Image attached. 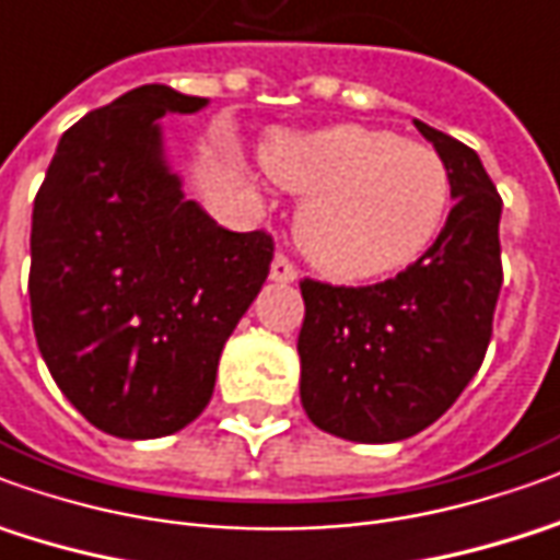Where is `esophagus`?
Listing matches in <instances>:
<instances>
[{
    "label": "esophagus",
    "mask_w": 560,
    "mask_h": 560,
    "mask_svg": "<svg viewBox=\"0 0 560 560\" xmlns=\"http://www.w3.org/2000/svg\"><path fill=\"white\" fill-rule=\"evenodd\" d=\"M271 280L273 283H295L299 280V271H295V265L289 261L283 253H277L271 261Z\"/></svg>",
    "instance_id": "obj_1"
}]
</instances>
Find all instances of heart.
<instances>
[{
	"label": "heart",
	"instance_id": "obj_1",
	"mask_svg": "<svg viewBox=\"0 0 560 560\" xmlns=\"http://www.w3.org/2000/svg\"><path fill=\"white\" fill-rule=\"evenodd\" d=\"M273 183L304 198L295 241L335 280L399 271L439 237L451 203V173L423 142L390 130L335 125L273 137L261 149Z\"/></svg>",
	"mask_w": 560,
	"mask_h": 560
}]
</instances>
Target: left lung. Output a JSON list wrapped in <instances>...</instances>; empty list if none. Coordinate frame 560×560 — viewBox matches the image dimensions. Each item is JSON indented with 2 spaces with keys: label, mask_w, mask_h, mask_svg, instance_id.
<instances>
[{
  "label": "left lung",
  "mask_w": 560,
  "mask_h": 560,
  "mask_svg": "<svg viewBox=\"0 0 560 560\" xmlns=\"http://www.w3.org/2000/svg\"><path fill=\"white\" fill-rule=\"evenodd\" d=\"M451 173L445 229L423 256L375 287L302 280V405L350 442H399L448 411L491 345L503 287V200L479 155L415 121Z\"/></svg>",
  "instance_id": "8db88e82"
}]
</instances>
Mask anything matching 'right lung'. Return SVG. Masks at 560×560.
Instances as JSON below:
<instances>
[{"label":"right lung","mask_w":560,"mask_h":560,"mask_svg":"<svg viewBox=\"0 0 560 560\" xmlns=\"http://www.w3.org/2000/svg\"><path fill=\"white\" fill-rule=\"evenodd\" d=\"M142 84L60 137L33 203L30 307L42 360L103 433L158 439L207 408L222 347L271 271L265 231L215 225L164 161L167 112Z\"/></svg>","instance_id":"right-lung-1"}]
</instances>
